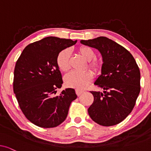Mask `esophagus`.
<instances>
[{"instance_id": "obj_1", "label": "esophagus", "mask_w": 151, "mask_h": 151, "mask_svg": "<svg viewBox=\"0 0 151 151\" xmlns=\"http://www.w3.org/2000/svg\"><path fill=\"white\" fill-rule=\"evenodd\" d=\"M84 92V91H81V90H79V89H76V94H77V96H80V95H81L82 93Z\"/></svg>"}]
</instances>
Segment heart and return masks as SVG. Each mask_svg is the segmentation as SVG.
<instances>
[{"label": "heart", "instance_id": "b5f03b06", "mask_svg": "<svg viewBox=\"0 0 151 151\" xmlns=\"http://www.w3.org/2000/svg\"><path fill=\"white\" fill-rule=\"evenodd\" d=\"M78 53L88 61V67L95 73L102 71L104 62L101 58H96L93 49L88 46H81L78 49ZM56 65L58 69L63 72H67L70 69V52L68 49L60 51L56 57ZM93 80V74L89 71L83 72L72 71L67 74L65 77V84L68 87L77 89H84Z\"/></svg>", "mask_w": 151, "mask_h": 151}]
</instances>
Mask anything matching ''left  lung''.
<instances>
[{"mask_svg":"<svg viewBox=\"0 0 151 151\" xmlns=\"http://www.w3.org/2000/svg\"><path fill=\"white\" fill-rule=\"evenodd\" d=\"M80 42L98 49L104 62L102 74L94 83L104 91H91L94 100L88 109V115L101 126L116 125L131 113L139 96L138 65L127 49L106 37Z\"/></svg>","mask_w":151,"mask_h":151,"instance_id":"left-lung-1","label":"left lung"}]
</instances>
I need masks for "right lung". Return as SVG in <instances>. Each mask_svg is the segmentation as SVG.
<instances>
[{"label": "right lung", "instance_id": "add662e5", "mask_svg": "<svg viewBox=\"0 0 151 151\" xmlns=\"http://www.w3.org/2000/svg\"><path fill=\"white\" fill-rule=\"evenodd\" d=\"M77 40L49 36L28 45L16 61L13 88L20 109L39 127H56L67 118L71 103L77 98L73 88L55 96L63 83L56 65L60 51Z\"/></svg>", "mask_w": 151, "mask_h": 151}]
</instances>
